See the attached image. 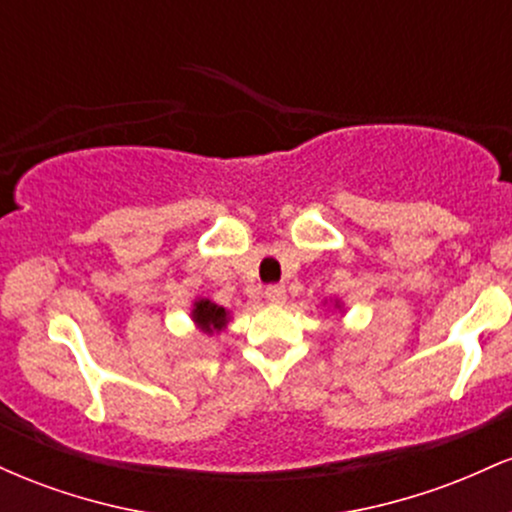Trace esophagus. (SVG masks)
<instances>
[{
	"instance_id": "1",
	"label": "esophagus",
	"mask_w": 512,
	"mask_h": 512,
	"mask_svg": "<svg viewBox=\"0 0 512 512\" xmlns=\"http://www.w3.org/2000/svg\"><path fill=\"white\" fill-rule=\"evenodd\" d=\"M264 296H267L269 303H284L286 301V289L281 284H272V286H267Z\"/></svg>"
}]
</instances>
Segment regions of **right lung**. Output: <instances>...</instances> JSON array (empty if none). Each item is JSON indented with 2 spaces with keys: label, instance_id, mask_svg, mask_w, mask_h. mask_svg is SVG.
<instances>
[{
  "label": "right lung",
  "instance_id": "right-lung-1",
  "mask_svg": "<svg viewBox=\"0 0 512 512\" xmlns=\"http://www.w3.org/2000/svg\"><path fill=\"white\" fill-rule=\"evenodd\" d=\"M195 322L202 330H221L223 325H226V310L219 308L216 303L207 301V298H202V301L195 303Z\"/></svg>",
  "mask_w": 512,
  "mask_h": 512
}]
</instances>
